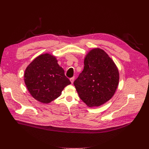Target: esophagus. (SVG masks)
I'll return each mask as SVG.
<instances>
[{
	"instance_id": "obj_1",
	"label": "esophagus",
	"mask_w": 149,
	"mask_h": 149,
	"mask_svg": "<svg viewBox=\"0 0 149 149\" xmlns=\"http://www.w3.org/2000/svg\"><path fill=\"white\" fill-rule=\"evenodd\" d=\"M74 79H75V77H72V78H70V81H71V82L72 84H73L74 81Z\"/></svg>"
}]
</instances>
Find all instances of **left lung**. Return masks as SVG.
Returning a JSON list of instances; mask_svg holds the SVG:
<instances>
[{"label":"left lung","mask_w":149,"mask_h":149,"mask_svg":"<svg viewBox=\"0 0 149 149\" xmlns=\"http://www.w3.org/2000/svg\"><path fill=\"white\" fill-rule=\"evenodd\" d=\"M118 82L119 72L114 61L104 50L94 48L85 57L84 70L74 84L81 100L93 107L113 97Z\"/></svg>","instance_id":"1"}]
</instances>
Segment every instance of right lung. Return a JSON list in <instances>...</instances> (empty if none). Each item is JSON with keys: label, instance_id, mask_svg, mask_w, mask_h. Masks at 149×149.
Instances as JSON below:
<instances>
[{"label": "right lung", "instance_id": "1", "mask_svg": "<svg viewBox=\"0 0 149 149\" xmlns=\"http://www.w3.org/2000/svg\"><path fill=\"white\" fill-rule=\"evenodd\" d=\"M24 81L31 95L45 104L59 97L63 88L71 84L56 57L47 53L31 62L25 70Z\"/></svg>", "mask_w": 149, "mask_h": 149}]
</instances>
